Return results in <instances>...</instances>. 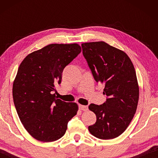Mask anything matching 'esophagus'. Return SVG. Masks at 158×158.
I'll list each match as a JSON object with an SVG mask.
<instances>
[{"label": "esophagus", "instance_id": "34e87169", "mask_svg": "<svg viewBox=\"0 0 158 158\" xmlns=\"http://www.w3.org/2000/svg\"><path fill=\"white\" fill-rule=\"evenodd\" d=\"M79 109L82 110V111H87L88 110V106H84V105H79Z\"/></svg>", "mask_w": 158, "mask_h": 158}]
</instances>
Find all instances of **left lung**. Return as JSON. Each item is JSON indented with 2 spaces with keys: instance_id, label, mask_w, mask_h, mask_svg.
<instances>
[{
  "instance_id": "1",
  "label": "left lung",
  "mask_w": 158,
  "mask_h": 158,
  "mask_svg": "<svg viewBox=\"0 0 158 158\" xmlns=\"http://www.w3.org/2000/svg\"><path fill=\"white\" fill-rule=\"evenodd\" d=\"M81 46L95 81L104 85L103 94L106 96L103 104L88 106L96 116L88 130L98 139H114L126 130L136 113L139 85L135 69L124 52L104 42Z\"/></svg>"
}]
</instances>
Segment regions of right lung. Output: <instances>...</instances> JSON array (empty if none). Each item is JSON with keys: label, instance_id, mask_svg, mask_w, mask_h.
Masks as SVG:
<instances>
[{"label": "right lung", "instance_id": "1", "mask_svg": "<svg viewBox=\"0 0 158 158\" xmlns=\"http://www.w3.org/2000/svg\"><path fill=\"white\" fill-rule=\"evenodd\" d=\"M77 44H51L28 55L21 62L13 84V98L21 123L31 137L54 142L65 134L77 114L76 103L55 97L64 68L81 53Z\"/></svg>", "mask_w": 158, "mask_h": 158}]
</instances>
